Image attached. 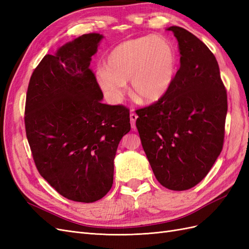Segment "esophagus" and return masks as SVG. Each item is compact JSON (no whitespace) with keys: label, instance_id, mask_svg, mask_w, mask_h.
Wrapping results in <instances>:
<instances>
[{"label":"esophagus","instance_id":"34e87169","mask_svg":"<svg viewBox=\"0 0 249 249\" xmlns=\"http://www.w3.org/2000/svg\"><path fill=\"white\" fill-rule=\"evenodd\" d=\"M130 118H131V125H132V129L133 130H135L136 129V120H137V118H138V116H137V114H135V113H131L130 114Z\"/></svg>","mask_w":249,"mask_h":249}]
</instances>
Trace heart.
Segmentation results:
<instances>
[{"instance_id":"b5f03b06","label":"heart","mask_w":249,"mask_h":249,"mask_svg":"<svg viewBox=\"0 0 249 249\" xmlns=\"http://www.w3.org/2000/svg\"><path fill=\"white\" fill-rule=\"evenodd\" d=\"M177 71V53L161 36H144L125 40L113 49L107 66L96 70V81L112 103L122 101L125 82L131 91L144 103H155L168 92Z\"/></svg>"}]
</instances>
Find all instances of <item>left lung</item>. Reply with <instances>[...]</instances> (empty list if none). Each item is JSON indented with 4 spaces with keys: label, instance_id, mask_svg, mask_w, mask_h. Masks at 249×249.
I'll use <instances>...</instances> for the list:
<instances>
[{
    "label": "left lung",
    "instance_id": "obj_1",
    "mask_svg": "<svg viewBox=\"0 0 249 249\" xmlns=\"http://www.w3.org/2000/svg\"><path fill=\"white\" fill-rule=\"evenodd\" d=\"M167 30L178 42L179 70L161 100L136 111V126L158 182L183 191L197 185L221 153L228 95L206 44L184 28Z\"/></svg>",
    "mask_w": 249,
    "mask_h": 249
}]
</instances>
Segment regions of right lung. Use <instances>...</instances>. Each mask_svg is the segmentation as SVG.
<instances>
[{
	"mask_svg": "<svg viewBox=\"0 0 249 249\" xmlns=\"http://www.w3.org/2000/svg\"><path fill=\"white\" fill-rule=\"evenodd\" d=\"M103 35L84 34L46 55L29 82L25 125L40 176L67 199L93 202L113 184L119 141L130 111L103 104L89 69Z\"/></svg>",
	"mask_w": 249,
	"mask_h": 249,
	"instance_id": "1",
	"label": "right lung"
}]
</instances>
